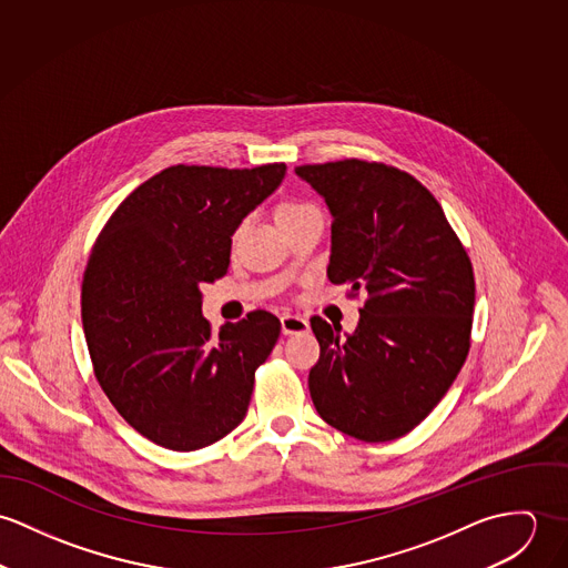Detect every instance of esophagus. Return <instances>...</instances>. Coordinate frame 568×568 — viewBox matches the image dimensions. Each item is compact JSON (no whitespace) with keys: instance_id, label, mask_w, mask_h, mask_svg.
<instances>
[{"instance_id":"1","label":"esophagus","mask_w":568,"mask_h":568,"mask_svg":"<svg viewBox=\"0 0 568 568\" xmlns=\"http://www.w3.org/2000/svg\"><path fill=\"white\" fill-rule=\"evenodd\" d=\"M281 328H283V335H298L310 331V322L303 315L285 314L281 315Z\"/></svg>"}]
</instances>
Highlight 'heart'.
<instances>
[{
    "label": "heart",
    "instance_id": "heart-1",
    "mask_svg": "<svg viewBox=\"0 0 568 568\" xmlns=\"http://www.w3.org/2000/svg\"><path fill=\"white\" fill-rule=\"evenodd\" d=\"M314 211H317V209H315L312 202H305V200H285V202L278 206L276 217H278L281 224H285V222H290V220H296V217L307 215V213H314ZM240 231H242V226L235 231V237L240 235Z\"/></svg>",
    "mask_w": 568,
    "mask_h": 568
}]
</instances>
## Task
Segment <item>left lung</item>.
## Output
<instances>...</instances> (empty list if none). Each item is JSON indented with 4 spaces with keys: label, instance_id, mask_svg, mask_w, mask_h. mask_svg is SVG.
Masks as SVG:
<instances>
[{
    "label": "left lung",
    "instance_id": "1",
    "mask_svg": "<svg viewBox=\"0 0 568 568\" xmlns=\"http://www.w3.org/2000/svg\"><path fill=\"white\" fill-rule=\"evenodd\" d=\"M328 204V281L366 294L355 333L314 315L317 414L364 442L403 438L448 392L470 351L473 263L440 202L412 174L359 159L301 165Z\"/></svg>",
    "mask_w": 568,
    "mask_h": 568
}]
</instances>
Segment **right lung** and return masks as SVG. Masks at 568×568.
<instances>
[{"mask_svg": "<svg viewBox=\"0 0 568 568\" xmlns=\"http://www.w3.org/2000/svg\"><path fill=\"white\" fill-rule=\"evenodd\" d=\"M285 170L172 165L128 195L91 248L80 307L93 373L128 425L163 448H204L248 412L281 322L254 310L213 335L200 285L226 274L235 229Z\"/></svg>", "mask_w": 568, "mask_h": 568, "instance_id": "obj_1", "label": "right lung"}]
</instances>
